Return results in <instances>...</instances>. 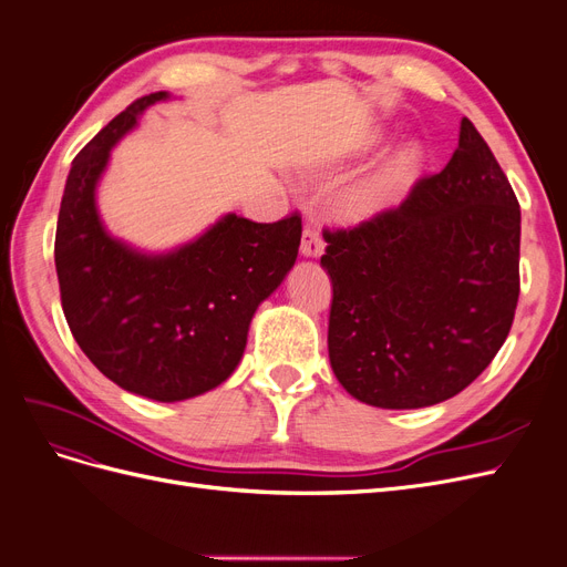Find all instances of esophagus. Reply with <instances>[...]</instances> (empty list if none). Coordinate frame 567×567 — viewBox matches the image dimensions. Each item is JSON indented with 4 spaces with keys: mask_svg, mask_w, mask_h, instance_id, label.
<instances>
[{
    "mask_svg": "<svg viewBox=\"0 0 567 567\" xmlns=\"http://www.w3.org/2000/svg\"><path fill=\"white\" fill-rule=\"evenodd\" d=\"M300 252H302V257H312V260H317V257L323 255V241L315 227H305Z\"/></svg>",
    "mask_w": 567,
    "mask_h": 567,
    "instance_id": "obj_1",
    "label": "esophagus"
}]
</instances>
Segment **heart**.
<instances>
[{
  "mask_svg": "<svg viewBox=\"0 0 567 567\" xmlns=\"http://www.w3.org/2000/svg\"><path fill=\"white\" fill-rule=\"evenodd\" d=\"M381 142L383 132L373 130L364 136L362 146L373 148ZM423 161L425 153L419 142H400L336 196L338 217L350 221V225H364V221H373L400 208L406 196L414 192L423 173Z\"/></svg>",
  "mask_w": 567,
  "mask_h": 567,
  "instance_id": "heart-1",
  "label": "heart"
}]
</instances>
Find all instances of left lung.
Wrapping results in <instances>:
<instances>
[{"mask_svg": "<svg viewBox=\"0 0 567 567\" xmlns=\"http://www.w3.org/2000/svg\"><path fill=\"white\" fill-rule=\"evenodd\" d=\"M323 238L329 359L354 400L433 406L504 346L520 293V205L468 117L447 167L398 210Z\"/></svg>", "mask_w": 567, "mask_h": 567, "instance_id": "obj_1", "label": "left lung"}]
</instances>
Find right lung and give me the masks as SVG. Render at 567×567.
I'll use <instances>...</instances> for the list:
<instances>
[{
  "mask_svg": "<svg viewBox=\"0 0 567 567\" xmlns=\"http://www.w3.org/2000/svg\"><path fill=\"white\" fill-rule=\"evenodd\" d=\"M173 94H148L113 117L68 173L54 260L68 326L90 362L127 392L156 402L198 398L241 362L250 321L293 269L302 225L221 215L192 241L142 250L113 236L96 188L113 146Z\"/></svg>",
  "mask_w": 567,
  "mask_h": 567,
  "instance_id": "right-lung-1",
  "label": "right lung"
}]
</instances>
